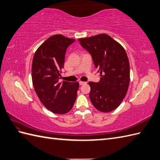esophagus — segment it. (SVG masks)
Instances as JSON below:
<instances>
[{
  "mask_svg": "<svg viewBox=\"0 0 160 160\" xmlns=\"http://www.w3.org/2000/svg\"><path fill=\"white\" fill-rule=\"evenodd\" d=\"M87 82H83V81H80L79 82V84L80 85H83V84H85Z\"/></svg>",
  "mask_w": 160,
  "mask_h": 160,
  "instance_id": "obj_1",
  "label": "esophagus"
}]
</instances>
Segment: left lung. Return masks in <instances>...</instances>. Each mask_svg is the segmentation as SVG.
<instances>
[{
    "label": "left lung",
    "instance_id": "obj_1",
    "mask_svg": "<svg viewBox=\"0 0 160 160\" xmlns=\"http://www.w3.org/2000/svg\"><path fill=\"white\" fill-rule=\"evenodd\" d=\"M78 42L90 52L100 72L99 82H88L91 102L101 112H111L119 106L128 90L130 69L127 53L119 43L105 33L80 38Z\"/></svg>",
    "mask_w": 160,
    "mask_h": 160
}]
</instances>
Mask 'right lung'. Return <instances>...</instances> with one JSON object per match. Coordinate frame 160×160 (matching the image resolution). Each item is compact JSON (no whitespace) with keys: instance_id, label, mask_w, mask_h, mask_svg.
I'll use <instances>...</instances> for the list:
<instances>
[{"instance_id":"add662e5","label":"right lung","mask_w":160,"mask_h":160,"mask_svg":"<svg viewBox=\"0 0 160 160\" xmlns=\"http://www.w3.org/2000/svg\"><path fill=\"white\" fill-rule=\"evenodd\" d=\"M74 42V39L61 34L50 36L38 48L33 57V87L42 104L55 114L69 112L77 97L78 82L58 81L66 50Z\"/></svg>"}]
</instances>
